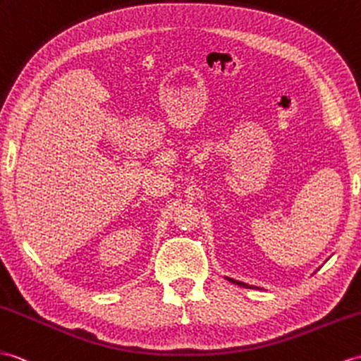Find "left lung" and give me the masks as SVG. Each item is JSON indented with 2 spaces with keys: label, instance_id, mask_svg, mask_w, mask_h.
Returning a JSON list of instances; mask_svg holds the SVG:
<instances>
[{
  "label": "left lung",
  "instance_id": "obj_1",
  "mask_svg": "<svg viewBox=\"0 0 361 361\" xmlns=\"http://www.w3.org/2000/svg\"><path fill=\"white\" fill-rule=\"evenodd\" d=\"M227 281H230L232 283H236V285H239V286H244V288H257V286H255V285H248V283H244V282L235 281V279H232V277H227Z\"/></svg>",
  "mask_w": 361,
  "mask_h": 361
}]
</instances>
